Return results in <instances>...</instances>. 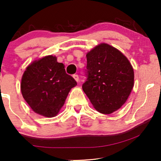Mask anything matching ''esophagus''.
I'll use <instances>...</instances> for the list:
<instances>
[{
	"instance_id": "34e87169",
	"label": "esophagus",
	"mask_w": 161,
	"mask_h": 161,
	"mask_svg": "<svg viewBox=\"0 0 161 161\" xmlns=\"http://www.w3.org/2000/svg\"><path fill=\"white\" fill-rule=\"evenodd\" d=\"M73 78H74V79L77 82H78V80H79V77H78V75H73Z\"/></svg>"
}]
</instances>
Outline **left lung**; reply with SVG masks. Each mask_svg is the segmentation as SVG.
Instances as JSON below:
<instances>
[{
    "label": "left lung",
    "mask_w": 161,
    "mask_h": 161,
    "mask_svg": "<svg viewBox=\"0 0 161 161\" xmlns=\"http://www.w3.org/2000/svg\"><path fill=\"white\" fill-rule=\"evenodd\" d=\"M86 80L83 92L101 114L117 111L133 89L134 72L128 59L119 50L105 43L86 54Z\"/></svg>",
    "instance_id": "1"
}]
</instances>
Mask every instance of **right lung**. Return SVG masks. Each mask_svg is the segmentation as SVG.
<instances>
[{"mask_svg":"<svg viewBox=\"0 0 161 161\" xmlns=\"http://www.w3.org/2000/svg\"><path fill=\"white\" fill-rule=\"evenodd\" d=\"M76 85L75 79L66 73L64 65L57 62L56 56H47L26 68L20 88L23 98L35 113L53 117Z\"/></svg>","mask_w":161,"mask_h":161,"instance_id":"right-lung-1","label":"right lung"}]
</instances>
